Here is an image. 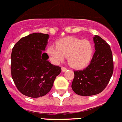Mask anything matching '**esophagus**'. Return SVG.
Masks as SVG:
<instances>
[{
    "label": "esophagus",
    "instance_id": "esophagus-1",
    "mask_svg": "<svg viewBox=\"0 0 122 122\" xmlns=\"http://www.w3.org/2000/svg\"><path fill=\"white\" fill-rule=\"evenodd\" d=\"M67 70V69L66 68V67H61V71H62V72H65Z\"/></svg>",
    "mask_w": 122,
    "mask_h": 122
}]
</instances>
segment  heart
I'll list each match as a JSON object with an SVG mask.
<instances>
[{
    "label": "heart",
    "instance_id": "1",
    "mask_svg": "<svg viewBox=\"0 0 122 122\" xmlns=\"http://www.w3.org/2000/svg\"><path fill=\"white\" fill-rule=\"evenodd\" d=\"M56 46L47 47V52L55 63H59L67 57L71 66L81 69L87 66L92 60L94 48L91 41L74 37L61 39L56 43Z\"/></svg>",
    "mask_w": 122,
    "mask_h": 122
}]
</instances>
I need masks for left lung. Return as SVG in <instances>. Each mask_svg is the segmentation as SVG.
Returning a JSON list of instances; mask_svg holds the SVG:
<instances>
[{"label":"left lung","mask_w":122,"mask_h":122,"mask_svg":"<svg viewBox=\"0 0 122 122\" xmlns=\"http://www.w3.org/2000/svg\"><path fill=\"white\" fill-rule=\"evenodd\" d=\"M96 51L90 65L85 69L74 71L71 87L80 96H92L100 93L108 84L114 71L110 47L98 36L93 37Z\"/></svg>","instance_id":"1"}]
</instances>
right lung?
<instances>
[{"instance_id": "right-lung-1", "label": "right lung", "mask_w": 122, "mask_h": 122, "mask_svg": "<svg viewBox=\"0 0 122 122\" xmlns=\"http://www.w3.org/2000/svg\"><path fill=\"white\" fill-rule=\"evenodd\" d=\"M49 36L34 33L21 38L12 49L11 75L18 91L31 98L49 92L61 67L47 61L46 47Z\"/></svg>"}]
</instances>
